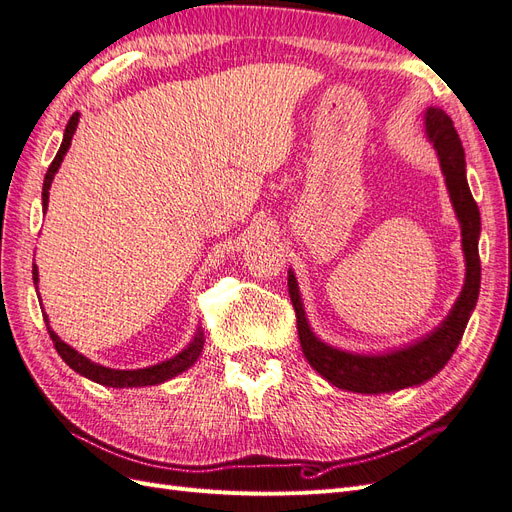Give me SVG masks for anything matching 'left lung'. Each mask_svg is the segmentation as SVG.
<instances>
[{"instance_id":"left-lung-1","label":"left lung","mask_w":512,"mask_h":512,"mask_svg":"<svg viewBox=\"0 0 512 512\" xmlns=\"http://www.w3.org/2000/svg\"><path fill=\"white\" fill-rule=\"evenodd\" d=\"M427 138L438 151L440 168L446 177V188L451 194L457 220L461 224V245L466 254V284L459 294L451 314L436 331L418 339L416 344L393 350L389 354H352L337 350L320 342L312 333L303 312L297 277L288 271V294L297 312V331L301 339V350L318 374L335 384L337 389L352 393H391L406 389V386L423 384L433 378L451 359L455 348L466 331L472 309L478 299L480 288V258H478V235H480V213L472 198L466 179V153H463L459 134L440 108H427L425 113Z\"/></svg>"}]
</instances>
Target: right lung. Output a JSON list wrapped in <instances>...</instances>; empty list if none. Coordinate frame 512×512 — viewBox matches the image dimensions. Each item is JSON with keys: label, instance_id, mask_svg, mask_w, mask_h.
I'll return each mask as SVG.
<instances>
[{"label": "right lung", "instance_id": "1", "mask_svg": "<svg viewBox=\"0 0 512 512\" xmlns=\"http://www.w3.org/2000/svg\"><path fill=\"white\" fill-rule=\"evenodd\" d=\"M76 126H79V113H74L68 121L66 126V132H64V141H61V147L57 151L55 160L51 162L49 170H46L44 175V185H42V209L46 211V207H49V190H51V183H53V177L59 170L61 162H64V156L66 151L70 149V143H72V136L76 132ZM34 284H38V267L34 265ZM44 316V322H46V329H49V335L53 339L55 344V350L59 352L61 359L66 361V365H70L76 374H81L89 380H94L98 384H104V386H113V389H134V386H153V384H162L170 378H175L177 374H181V371H185L188 367H192L196 363V359L200 356V352H203V346H205V335L203 331H196V337L192 339V344L181 350L179 354H175L173 359L168 361H162L158 365H151V367H145V369H111V367H104V365H98L94 361H89L87 356H83L81 352H76L74 348H70L66 342H61V339L55 335V331H51L49 327V318H46V314L42 312Z\"/></svg>", "mask_w": 512, "mask_h": 512}]
</instances>
